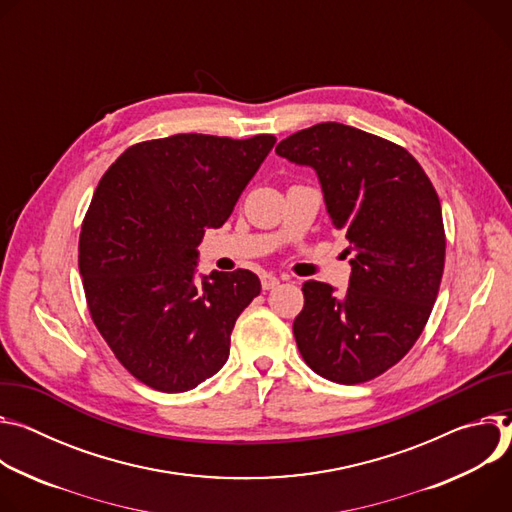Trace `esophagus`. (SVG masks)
<instances>
[{"label": "esophagus", "mask_w": 512, "mask_h": 512, "mask_svg": "<svg viewBox=\"0 0 512 512\" xmlns=\"http://www.w3.org/2000/svg\"><path fill=\"white\" fill-rule=\"evenodd\" d=\"M280 285V278L274 276V274H264L262 276V289L264 291H270V289H276Z\"/></svg>", "instance_id": "obj_1"}]
</instances>
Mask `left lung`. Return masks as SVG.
<instances>
[{
    "instance_id": "1",
    "label": "left lung",
    "mask_w": 512,
    "mask_h": 512,
    "mask_svg": "<svg viewBox=\"0 0 512 512\" xmlns=\"http://www.w3.org/2000/svg\"><path fill=\"white\" fill-rule=\"evenodd\" d=\"M276 154L315 168L331 223L354 252L344 295L303 285L299 352L331 382H368L407 356L431 315L445 264L439 197L403 146L337 122L285 138Z\"/></svg>"
}]
</instances>
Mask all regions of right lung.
Listing matches in <instances>:
<instances>
[{"label":"right lung","instance_id":"obj_1","mask_svg":"<svg viewBox=\"0 0 512 512\" xmlns=\"http://www.w3.org/2000/svg\"><path fill=\"white\" fill-rule=\"evenodd\" d=\"M274 142L175 134L130 146L101 177L79 236L85 299L113 356L146 386L191 390L230 356L260 280L238 268L197 285V246L232 215Z\"/></svg>","mask_w":512,"mask_h":512}]
</instances>
